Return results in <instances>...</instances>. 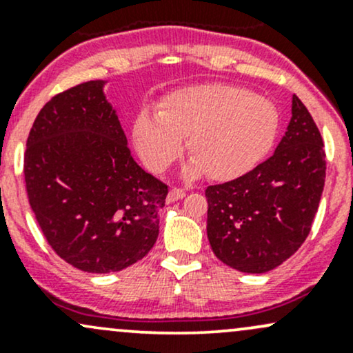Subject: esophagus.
<instances>
[{
  "instance_id": "34e87169",
  "label": "esophagus",
  "mask_w": 353,
  "mask_h": 353,
  "mask_svg": "<svg viewBox=\"0 0 353 353\" xmlns=\"http://www.w3.org/2000/svg\"><path fill=\"white\" fill-rule=\"evenodd\" d=\"M184 196H185L184 189H177V188H174V189L169 190V194H168V201H169V202L181 201L182 197H184Z\"/></svg>"
}]
</instances>
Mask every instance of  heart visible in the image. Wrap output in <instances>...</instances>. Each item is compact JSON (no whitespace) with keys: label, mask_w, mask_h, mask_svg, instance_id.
<instances>
[{"label":"heart","mask_w":353,"mask_h":353,"mask_svg":"<svg viewBox=\"0 0 353 353\" xmlns=\"http://www.w3.org/2000/svg\"><path fill=\"white\" fill-rule=\"evenodd\" d=\"M281 117L272 101L230 84H202L172 92L161 108H143L132 121V143L145 168L161 172L188 137V179L208 172L229 181L249 172L270 151Z\"/></svg>","instance_id":"1"}]
</instances>
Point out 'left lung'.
Here are the masks:
<instances>
[{
  "instance_id": "8db88e82",
  "label": "left lung",
  "mask_w": 353,
  "mask_h": 353,
  "mask_svg": "<svg viewBox=\"0 0 353 353\" xmlns=\"http://www.w3.org/2000/svg\"><path fill=\"white\" fill-rule=\"evenodd\" d=\"M325 151L310 112L292 96V117L269 159L237 179L209 185L208 237L219 261L264 274L309 236L325 184Z\"/></svg>"
}]
</instances>
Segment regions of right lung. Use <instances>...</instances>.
<instances>
[{"label": "right lung", "mask_w": 353, "mask_h": 353, "mask_svg": "<svg viewBox=\"0 0 353 353\" xmlns=\"http://www.w3.org/2000/svg\"><path fill=\"white\" fill-rule=\"evenodd\" d=\"M108 81L54 96L36 116L24 181L48 244L83 272L136 264L156 244L168 185L132 159Z\"/></svg>", "instance_id": "obj_1"}]
</instances>
